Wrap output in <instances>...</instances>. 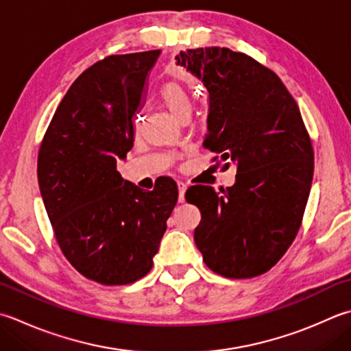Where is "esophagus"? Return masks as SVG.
I'll list each match as a JSON object with an SVG mask.
<instances>
[{
  "label": "esophagus",
  "mask_w": 351,
  "mask_h": 351,
  "mask_svg": "<svg viewBox=\"0 0 351 351\" xmlns=\"http://www.w3.org/2000/svg\"><path fill=\"white\" fill-rule=\"evenodd\" d=\"M185 190H187V184L182 181L178 182V191H180V195H178V201L180 202L185 201Z\"/></svg>",
  "instance_id": "obj_1"
}]
</instances>
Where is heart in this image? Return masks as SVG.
<instances>
[{"mask_svg":"<svg viewBox=\"0 0 351 351\" xmlns=\"http://www.w3.org/2000/svg\"><path fill=\"white\" fill-rule=\"evenodd\" d=\"M160 95L164 101V105L167 106L169 111L173 114L178 120L182 121L185 119H190L191 103L189 99V94L182 85L178 84V82H167V84L161 88ZM140 126H141V119L140 117H136L135 129L138 130Z\"/></svg>","mask_w":351,"mask_h":351,"instance_id":"1","label":"heart"}]
</instances>
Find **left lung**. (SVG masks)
<instances>
[{
    "instance_id": "left-lung-1",
    "label": "left lung",
    "mask_w": 351,
    "mask_h": 351,
    "mask_svg": "<svg viewBox=\"0 0 351 351\" xmlns=\"http://www.w3.org/2000/svg\"><path fill=\"white\" fill-rule=\"evenodd\" d=\"M175 59L210 95L204 147L221 155L213 161L237 164L236 184L223 195L207 185L185 191L202 216L195 243L219 276H262L289 250L303 221L313 178L311 135L283 82L248 54L208 47Z\"/></svg>"
}]
</instances>
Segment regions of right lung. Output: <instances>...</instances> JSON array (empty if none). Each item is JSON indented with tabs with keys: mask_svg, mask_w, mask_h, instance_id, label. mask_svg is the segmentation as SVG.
Returning a JSON list of instances; mask_svg holds the SVG:
<instances>
[{
	"mask_svg": "<svg viewBox=\"0 0 351 351\" xmlns=\"http://www.w3.org/2000/svg\"><path fill=\"white\" fill-rule=\"evenodd\" d=\"M161 50L112 54L82 73L48 125L38 182L54 239L82 276L129 285L152 269L178 201L171 178L144 191L117 170L134 144V117Z\"/></svg>",
	"mask_w": 351,
	"mask_h": 351,
	"instance_id": "right-lung-1",
	"label": "right lung"
}]
</instances>
